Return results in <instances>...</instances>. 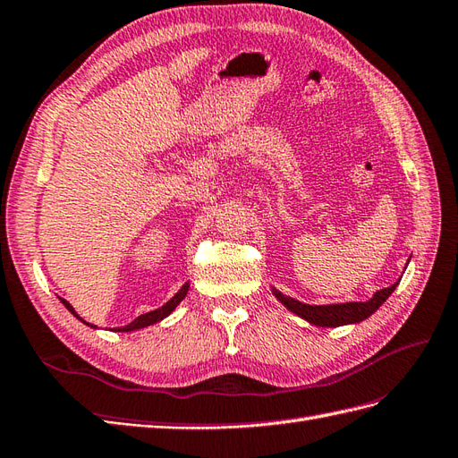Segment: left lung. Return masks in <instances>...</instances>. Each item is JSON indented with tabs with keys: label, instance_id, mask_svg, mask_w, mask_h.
I'll return each mask as SVG.
<instances>
[{
	"label": "left lung",
	"instance_id": "1",
	"mask_svg": "<svg viewBox=\"0 0 458 458\" xmlns=\"http://www.w3.org/2000/svg\"><path fill=\"white\" fill-rule=\"evenodd\" d=\"M400 280L392 284L390 288L378 290L369 301H347V303H327V306H310V303H303L296 298L284 296L282 292L272 288V293L276 300L282 303L284 308L296 313L298 318L306 319L311 325H318V327H341V325H351V323H360L369 319L370 315L378 310L382 303L392 296V292L398 286Z\"/></svg>",
	"mask_w": 458,
	"mask_h": 458
}]
</instances>
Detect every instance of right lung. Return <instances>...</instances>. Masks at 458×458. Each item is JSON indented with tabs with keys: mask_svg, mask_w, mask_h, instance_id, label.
<instances>
[{
	"mask_svg": "<svg viewBox=\"0 0 458 458\" xmlns=\"http://www.w3.org/2000/svg\"><path fill=\"white\" fill-rule=\"evenodd\" d=\"M188 290H190V282H186L184 286H182L174 296H172L165 306L162 308H158V310H152V311H148V313H143V315H139V318L135 319V321H131L129 325H125V327H117V329H114V331H121V333H129V331H137V329H143V327H148V325H155V323H158V321H162L165 318H168V315L174 311L178 306H180V301L186 298V293H188ZM60 301L64 303V308L70 311V313H74V318H78L80 321L82 323H86L88 327H91V329H96V325H91V323H88V321H84L82 318H80V315L76 313V310L70 306V303L64 300V298H58Z\"/></svg>",
	"mask_w": 458,
	"mask_h": 458,
	"instance_id": "right-lung-1",
	"label": "right lung"
}]
</instances>
